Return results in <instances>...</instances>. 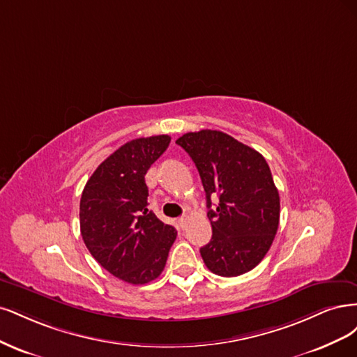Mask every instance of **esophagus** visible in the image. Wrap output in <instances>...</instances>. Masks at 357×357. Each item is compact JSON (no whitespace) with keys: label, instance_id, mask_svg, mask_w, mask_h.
<instances>
[{"label":"esophagus","instance_id":"obj_1","mask_svg":"<svg viewBox=\"0 0 357 357\" xmlns=\"http://www.w3.org/2000/svg\"><path fill=\"white\" fill-rule=\"evenodd\" d=\"M190 220V216L187 215V213H183L181 218H179V220H178V222H179V225L181 227H183V225H185L187 224V221Z\"/></svg>","mask_w":357,"mask_h":357}]
</instances>
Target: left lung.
Returning <instances> with one entry per match:
<instances>
[{"mask_svg":"<svg viewBox=\"0 0 357 357\" xmlns=\"http://www.w3.org/2000/svg\"><path fill=\"white\" fill-rule=\"evenodd\" d=\"M197 167L208 203L212 238L200 249L212 273L236 278L255 268L279 228L280 197L271 170L254 148L220 130L182 135L176 141ZM220 200L211 209V197Z\"/></svg>","mask_w":357,"mask_h":357,"instance_id":"8db88e82","label":"left lung"}]
</instances>
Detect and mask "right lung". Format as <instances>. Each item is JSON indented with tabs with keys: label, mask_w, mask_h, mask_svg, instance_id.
Instances as JSON below:
<instances>
[{
	"label": "right lung",
	"mask_w": 357,
	"mask_h": 357,
	"mask_svg": "<svg viewBox=\"0 0 357 357\" xmlns=\"http://www.w3.org/2000/svg\"><path fill=\"white\" fill-rule=\"evenodd\" d=\"M170 136L137 137L98 166L79 200V229L100 266L120 280L145 284L165 270L176 229L148 211L145 175Z\"/></svg>",
	"instance_id": "1"
}]
</instances>
